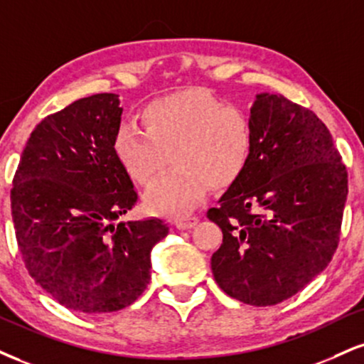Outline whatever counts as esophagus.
Masks as SVG:
<instances>
[{
	"mask_svg": "<svg viewBox=\"0 0 364 364\" xmlns=\"http://www.w3.org/2000/svg\"><path fill=\"white\" fill-rule=\"evenodd\" d=\"M196 222H198V217H196V215H183V217H179V218H176V220H174V225H176L178 229L185 230V229H191V227H193Z\"/></svg>",
	"mask_w": 364,
	"mask_h": 364,
	"instance_id": "1",
	"label": "esophagus"
}]
</instances>
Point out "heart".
Returning a JSON list of instances; mask_svg holds the SVG:
<instances>
[{
  "label": "heart",
  "mask_w": 364,
  "mask_h": 364,
  "mask_svg": "<svg viewBox=\"0 0 364 364\" xmlns=\"http://www.w3.org/2000/svg\"><path fill=\"white\" fill-rule=\"evenodd\" d=\"M144 129L124 125L112 151L124 173L140 186L154 185L146 203L166 215H181L212 190L239 181L254 151V127L246 112L198 90L152 100L140 112Z\"/></svg>",
  "instance_id": "heart-1"
}]
</instances>
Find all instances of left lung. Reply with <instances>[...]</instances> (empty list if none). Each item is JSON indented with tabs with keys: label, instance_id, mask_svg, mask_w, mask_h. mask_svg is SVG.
Returning a JSON list of instances; mask_svg holds the SVG:
<instances>
[{
	"label": "left lung",
	"instance_id": "1",
	"mask_svg": "<svg viewBox=\"0 0 364 364\" xmlns=\"http://www.w3.org/2000/svg\"><path fill=\"white\" fill-rule=\"evenodd\" d=\"M254 151L237 183L207 217L224 239L212 254L218 287L254 307L299 293L339 244L348 171L326 124L279 95L251 108Z\"/></svg>",
	"mask_w": 364,
	"mask_h": 364
}]
</instances>
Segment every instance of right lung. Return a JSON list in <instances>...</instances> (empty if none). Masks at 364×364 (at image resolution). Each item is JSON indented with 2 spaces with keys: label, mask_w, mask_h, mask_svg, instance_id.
<instances>
[{
  "label": "right lung",
  "mask_w": 364,
  "mask_h": 364,
  "mask_svg": "<svg viewBox=\"0 0 364 364\" xmlns=\"http://www.w3.org/2000/svg\"><path fill=\"white\" fill-rule=\"evenodd\" d=\"M118 96L98 93L33 129L13 176L11 217L30 277L64 307L105 314L134 304L151 279V251L169 227L115 220L137 191L117 163Z\"/></svg>",
  "instance_id": "1"
}]
</instances>
